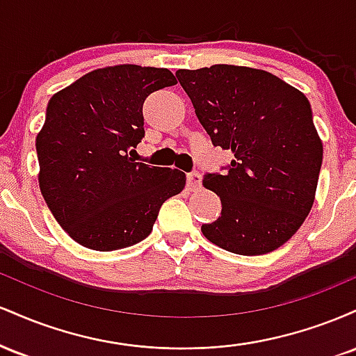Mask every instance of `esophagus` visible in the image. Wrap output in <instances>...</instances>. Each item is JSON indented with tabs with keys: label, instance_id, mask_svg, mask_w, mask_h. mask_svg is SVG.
Masks as SVG:
<instances>
[{
	"label": "esophagus",
	"instance_id": "1",
	"mask_svg": "<svg viewBox=\"0 0 356 356\" xmlns=\"http://www.w3.org/2000/svg\"><path fill=\"white\" fill-rule=\"evenodd\" d=\"M202 181V175L197 172V170H194V172H189L187 174V186L191 187V189H195V187H199V184Z\"/></svg>",
	"mask_w": 356,
	"mask_h": 356
}]
</instances>
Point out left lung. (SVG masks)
Masks as SVG:
<instances>
[{
    "label": "left lung",
    "instance_id": "8db88e82",
    "mask_svg": "<svg viewBox=\"0 0 356 356\" xmlns=\"http://www.w3.org/2000/svg\"><path fill=\"white\" fill-rule=\"evenodd\" d=\"M175 76L212 144L234 155L227 172L204 175L222 211L202 234L243 256L283 246L312 211L323 162L308 99L271 73L236 65Z\"/></svg>",
    "mask_w": 356,
    "mask_h": 356
}]
</instances>
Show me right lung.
I'll return each mask as SVG.
<instances>
[{
	"mask_svg": "<svg viewBox=\"0 0 356 356\" xmlns=\"http://www.w3.org/2000/svg\"><path fill=\"white\" fill-rule=\"evenodd\" d=\"M175 83L167 68L117 65L87 73L48 102L36 136L40 191L81 246L115 251L140 243L162 204L186 186L181 170L129 157L145 136V99Z\"/></svg>",
	"mask_w": 356,
	"mask_h": 356,
	"instance_id": "1",
	"label": "right lung"
}]
</instances>
